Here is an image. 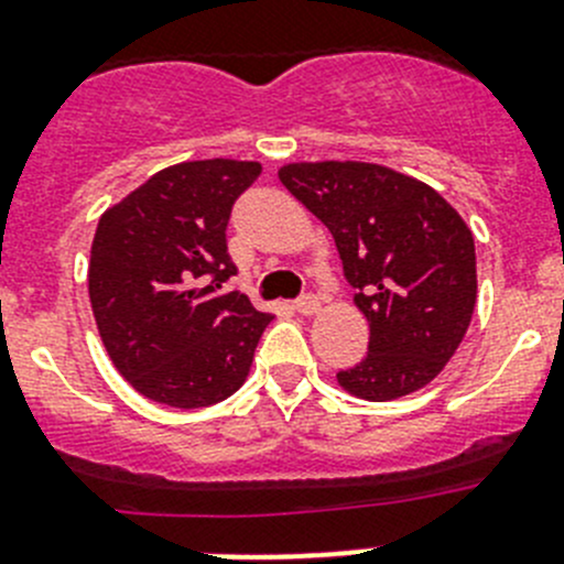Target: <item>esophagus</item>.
Listing matches in <instances>:
<instances>
[{"instance_id":"34e87169","label":"esophagus","mask_w":564,"mask_h":564,"mask_svg":"<svg viewBox=\"0 0 564 564\" xmlns=\"http://www.w3.org/2000/svg\"><path fill=\"white\" fill-rule=\"evenodd\" d=\"M296 310L302 315H315L321 310V302H318V296H313V293H307V296H302L296 302Z\"/></svg>"}]
</instances>
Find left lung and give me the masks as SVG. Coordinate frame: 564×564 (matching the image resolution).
I'll return each instance as SVG.
<instances>
[{"instance_id": "1", "label": "left lung", "mask_w": 564, "mask_h": 564, "mask_svg": "<svg viewBox=\"0 0 564 564\" xmlns=\"http://www.w3.org/2000/svg\"><path fill=\"white\" fill-rule=\"evenodd\" d=\"M279 180L321 218L354 304L371 326L368 354L337 373L346 393L393 401L426 388L463 343L476 307L474 235L426 182L379 163H288Z\"/></svg>"}]
</instances>
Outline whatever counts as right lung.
<instances>
[{
    "mask_svg": "<svg viewBox=\"0 0 564 564\" xmlns=\"http://www.w3.org/2000/svg\"><path fill=\"white\" fill-rule=\"evenodd\" d=\"M260 171L254 160H187L101 213L88 262L96 329L149 401L198 410L249 377L271 315L221 285L235 273L229 213Z\"/></svg>",
    "mask_w": 564,
    "mask_h": 564,
    "instance_id": "add662e5",
    "label": "right lung"
}]
</instances>
